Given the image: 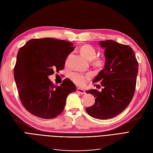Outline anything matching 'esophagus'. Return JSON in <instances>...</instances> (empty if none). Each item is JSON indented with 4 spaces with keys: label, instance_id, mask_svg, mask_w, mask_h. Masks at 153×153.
<instances>
[{
    "label": "esophagus",
    "instance_id": "obj_1",
    "mask_svg": "<svg viewBox=\"0 0 153 153\" xmlns=\"http://www.w3.org/2000/svg\"><path fill=\"white\" fill-rule=\"evenodd\" d=\"M76 92H78V93L81 94H85V91L84 89H80V88H77Z\"/></svg>",
    "mask_w": 153,
    "mask_h": 153
}]
</instances>
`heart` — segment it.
<instances>
[{"instance_id": "heart-1", "label": "heart", "mask_w": 153, "mask_h": 153, "mask_svg": "<svg viewBox=\"0 0 153 153\" xmlns=\"http://www.w3.org/2000/svg\"><path fill=\"white\" fill-rule=\"evenodd\" d=\"M82 54L85 56L89 61L94 59V64L96 66H101L104 64L105 61L102 58H96L97 52L96 49L89 45L82 46L80 48ZM92 76L91 73L83 74L77 72H72L69 75L71 80L77 85L85 86L86 83L89 81Z\"/></svg>"}]
</instances>
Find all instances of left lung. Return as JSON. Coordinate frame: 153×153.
Instances as JSON below:
<instances>
[{
    "label": "left lung",
    "mask_w": 153,
    "mask_h": 153,
    "mask_svg": "<svg viewBox=\"0 0 153 153\" xmlns=\"http://www.w3.org/2000/svg\"><path fill=\"white\" fill-rule=\"evenodd\" d=\"M100 45L105 48V64L93 83L100 82L103 89L101 92L96 89L87 91L96 99L94 104L85 110L92 117L107 119L121 114L131 102L136 87L138 63L128 45L112 40L101 41Z\"/></svg>",
    "instance_id": "left-lung-1"
}]
</instances>
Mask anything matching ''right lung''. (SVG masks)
I'll list each match as a JSON object with an SVG mask.
<instances>
[{
  "label": "right lung",
  "mask_w": 153,
  "mask_h": 153,
  "mask_svg": "<svg viewBox=\"0 0 153 153\" xmlns=\"http://www.w3.org/2000/svg\"><path fill=\"white\" fill-rule=\"evenodd\" d=\"M65 40L32 39L17 54L14 77L22 105L31 114L52 119L61 114L69 93L76 91L68 78L55 86L48 78L54 71L64 69L68 55L75 47Z\"/></svg>",
  "instance_id": "1"
}]
</instances>
